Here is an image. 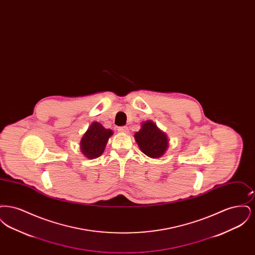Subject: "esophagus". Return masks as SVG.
<instances>
[{"mask_svg":"<svg viewBox=\"0 0 255 255\" xmlns=\"http://www.w3.org/2000/svg\"><path fill=\"white\" fill-rule=\"evenodd\" d=\"M118 131L123 133H128V127H127V126H122V127H119Z\"/></svg>","mask_w":255,"mask_h":255,"instance_id":"esophagus-1","label":"esophagus"}]
</instances>
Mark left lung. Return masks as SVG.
<instances>
[{
	"label": "left lung",
	"mask_w": 255,
	"mask_h": 255,
	"mask_svg": "<svg viewBox=\"0 0 255 255\" xmlns=\"http://www.w3.org/2000/svg\"><path fill=\"white\" fill-rule=\"evenodd\" d=\"M133 136L142 153L150 158H160L168 148L167 135L151 121L143 122Z\"/></svg>",
	"instance_id": "8db88e82"
}]
</instances>
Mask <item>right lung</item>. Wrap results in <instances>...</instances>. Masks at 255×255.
Masks as SVG:
<instances>
[{
  "label": "right lung",
  "instance_id": "obj_1",
  "mask_svg": "<svg viewBox=\"0 0 255 255\" xmlns=\"http://www.w3.org/2000/svg\"><path fill=\"white\" fill-rule=\"evenodd\" d=\"M113 131L105 129L100 123L94 122L81 138L80 150L86 158H97L101 156Z\"/></svg>",
  "mask_w": 255,
  "mask_h": 255
}]
</instances>
